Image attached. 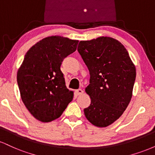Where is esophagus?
Wrapping results in <instances>:
<instances>
[{
    "label": "esophagus",
    "instance_id": "1",
    "mask_svg": "<svg viewBox=\"0 0 155 155\" xmlns=\"http://www.w3.org/2000/svg\"><path fill=\"white\" fill-rule=\"evenodd\" d=\"M76 93L77 95H81V94L84 93V91H83V90H81V89H78V90H76Z\"/></svg>",
    "mask_w": 155,
    "mask_h": 155
}]
</instances>
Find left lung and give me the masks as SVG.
I'll list each match as a JSON object with an SVG mask.
<instances>
[{
  "label": "left lung",
  "mask_w": 155,
  "mask_h": 155,
  "mask_svg": "<svg viewBox=\"0 0 155 155\" xmlns=\"http://www.w3.org/2000/svg\"><path fill=\"white\" fill-rule=\"evenodd\" d=\"M78 51L90 71L85 91L91 104L84 109L92 124L107 127L121 117L132 97L136 67L127 49L114 38L81 41Z\"/></svg>",
  "instance_id": "obj_1"
}]
</instances>
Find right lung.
<instances>
[{
    "instance_id": "1",
    "label": "right lung",
    "mask_w": 155,
    "mask_h": 155,
    "mask_svg": "<svg viewBox=\"0 0 155 155\" xmlns=\"http://www.w3.org/2000/svg\"><path fill=\"white\" fill-rule=\"evenodd\" d=\"M79 41L50 36L33 46L17 72L21 98L36 120L49 122L59 118L74 92L65 86L60 70L64 58L76 51Z\"/></svg>"
}]
</instances>
